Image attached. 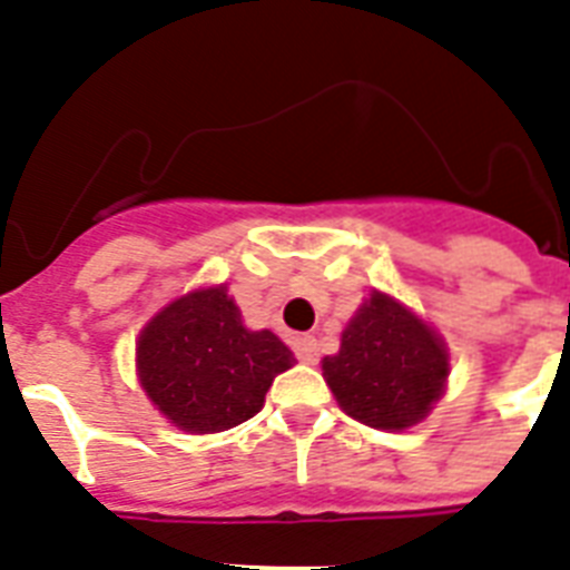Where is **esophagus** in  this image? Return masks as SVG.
I'll return each instance as SVG.
<instances>
[{
  "mask_svg": "<svg viewBox=\"0 0 570 570\" xmlns=\"http://www.w3.org/2000/svg\"><path fill=\"white\" fill-rule=\"evenodd\" d=\"M295 355H298V361H304V364H316L320 361V343H316V337H295Z\"/></svg>",
  "mask_w": 570,
  "mask_h": 570,
  "instance_id": "esophagus-1",
  "label": "esophagus"
}]
</instances>
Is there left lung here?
Instances as JSON below:
<instances>
[{"label":"left lung","mask_w":570,"mask_h":570,"mask_svg":"<svg viewBox=\"0 0 570 570\" xmlns=\"http://www.w3.org/2000/svg\"><path fill=\"white\" fill-rule=\"evenodd\" d=\"M322 370L348 416L373 429H407L443 393L450 361L429 325L375 293L348 322L340 352L325 357Z\"/></svg>","instance_id":"obj_1"}]
</instances>
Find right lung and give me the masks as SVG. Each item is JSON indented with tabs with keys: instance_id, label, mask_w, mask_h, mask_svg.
Returning <instances> with one entry per match:
<instances>
[{
	"instance_id": "1",
	"label": "right lung",
	"mask_w": 570,
	"mask_h": 570,
	"mask_svg": "<svg viewBox=\"0 0 570 570\" xmlns=\"http://www.w3.org/2000/svg\"><path fill=\"white\" fill-rule=\"evenodd\" d=\"M141 387L191 434L233 429L257 414L277 373L295 364L272 331H248L224 286L171 302L138 337Z\"/></svg>"
}]
</instances>
